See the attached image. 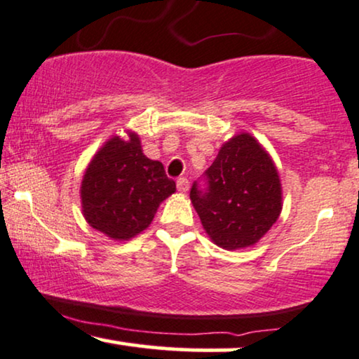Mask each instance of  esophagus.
Returning <instances> with one entry per match:
<instances>
[{"mask_svg": "<svg viewBox=\"0 0 359 359\" xmlns=\"http://www.w3.org/2000/svg\"><path fill=\"white\" fill-rule=\"evenodd\" d=\"M176 188H178L180 193H188L189 191L188 178H178V181H176Z\"/></svg>", "mask_w": 359, "mask_h": 359, "instance_id": "34e87169", "label": "esophagus"}]
</instances>
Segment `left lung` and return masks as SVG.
<instances>
[{
  "label": "left lung",
  "instance_id": "1",
  "mask_svg": "<svg viewBox=\"0 0 359 359\" xmlns=\"http://www.w3.org/2000/svg\"><path fill=\"white\" fill-rule=\"evenodd\" d=\"M205 193L193 184L191 203L209 238L220 248L253 247L283 210V188L276 165L248 132L220 147L205 171Z\"/></svg>",
  "mask_w": 359,
  "mask_h": 359
}]
</instances>
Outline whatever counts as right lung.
Instances as JSON below:
<instances>
[{
    "label": "right lung",
    "instance_id": "obj_1",
    "mask_svg": "<svg viewBox=\"0 0 359 359\" xmlns=\"http://www.w3.org/2000/svg\"><path fill=\"white\" fill-rule=\"evenodd\" d=\"M176 191L160 161L144 155L140 137H111L96 151L81 180L86 222L111 240L124 242L149 227L156 209Z\"/></svg>",
    "mask_w": 359,
    "mask_h": 359
}]
</instances>
